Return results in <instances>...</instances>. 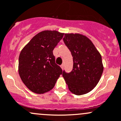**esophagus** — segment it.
I'll return each mask as SVG.
<instances>
[{
  "mask_svg": "<svg viewBox=\"0 0 121 121\" xmlns=\"http://www.w3.org/2000/svg\"><path fill=\"white\" fill-rule=\"evenodd\" d=\"M60 67H61V69H64V64H62L60 66Z\"/></svg>",
  "mask_w": 121,
  "mask_h": 121,
  "instance_id": "esophagus-1",
  "label": "esophagus"
}]
</instances>
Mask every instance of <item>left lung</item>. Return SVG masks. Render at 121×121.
Wrapping results in <instances>:
<instances>
[{
	"label": "left lung",
	"mask_w": 121,
	"mask_h": 121,
	"mask_svg": "<svg viewBox=\"0 0 121 121\" xmlns=\"http://www.w3.org/2000/svg\"><path fill=\"white\" fill-rule=\"evenodd\" d=\"M65 45L73 57V69L63 72V77L69 91L80 96L92 91L97 85L103 72L100 52L92 42L81 34H65Z\"/></svg>",
	"instance_id": "1"
}]
</instances>
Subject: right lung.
<instances>
[{
  "label": "right lung",
  "instance_id": "add662e5",
  "mask_svg": "<svg viewBox=\"0 0 121 121\" xmlns=\"http://www.w3.org/2000/svg\"><path fill=\"white\" fill-rule=\"evenodd\" d=\"M64 34L55 30H43L21 51L18 73L24 85L32 92L43 94L50 91L63 72L56 64L53 50Z\"/></svg>",
  "mask_w": 121,
  "mask_h": 121
}]
</instances>
